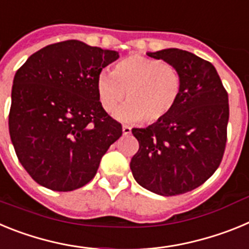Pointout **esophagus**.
<instances>
[{
    "label": "esophagus",
    "mask_w": 249,
    "mask_h": 249,
    "mask_svg": "<svg viewBox=\"0 0 249 249\" xmlns=\"http://www.w3.org/2000/svg\"><path fill=\"white\" fill-rule=\"evenodd\" d=\"M131 127H128V126H123L122 127V133L124 136H128V135H131Z\"/></svg>",
    "instance_id": "obj_1"
}]
</instances>
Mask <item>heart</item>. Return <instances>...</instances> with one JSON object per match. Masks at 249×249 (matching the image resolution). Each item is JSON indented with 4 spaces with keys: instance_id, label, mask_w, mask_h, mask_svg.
<instances>
[{
    "instance_id": "heart-1",
    "label": "heart",
    "mask_w": 249,
    "mask_h": 249,
    "mask_svg": "<svg viewBox=\"0 0 249 249\" xmlns=\"http://www.w3.org/2000/svg\"><path fill=\"white\" fill-rule=\"evenodd\" d=\"M97 96L106 112H113L124 101L116 116L123 122L146 123L164 120L178 105L183 89L181 72L160 59L131 54L122 58L112 72L97 77Z\"/></svg>"
}]
</instances>
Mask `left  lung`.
Returning <instances> with one entry per match:
<instances>
[{
	"mask_svg": "<svg viewBox=\"0 0 249 249\" xmlns=\"http://www.w3.org/2000/svg\"><path fill=\"white\" fill-rule=\"evenodd\" d=\"M181 72V100L164 120L133 128L140 148L131 160L140 186L160 196L195 190L215 172L223 157L230 118L228 93L214 66L178 48L148 52Z\"/></svg>",
	"mask_w": 249,
	"mask_h": 249,
	"instance_id": "1",
	"label": "left lung"
}]
</instances>
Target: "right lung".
Returning a JSON list of instances; mask_svg holds the SVG:
<instances>
[{
  "mask_svg": "<svg viewBox=\"0 0 249 249\" xmlns=\"http://www.w3.org/2000/svg\"><path fill=\"white\" fill-rule=\"evenodd\" d=\"M118 57L68 39L41 48L18 68L8 128L17 158L38 184L57 192L81 188L122 136L96 87L102 68Z\"/></svg>",
  "mask_w": 249,
  "mask_h": 249,
  "instance_id": "obj_1",
  "label": "right lung"
}]
</instances>
